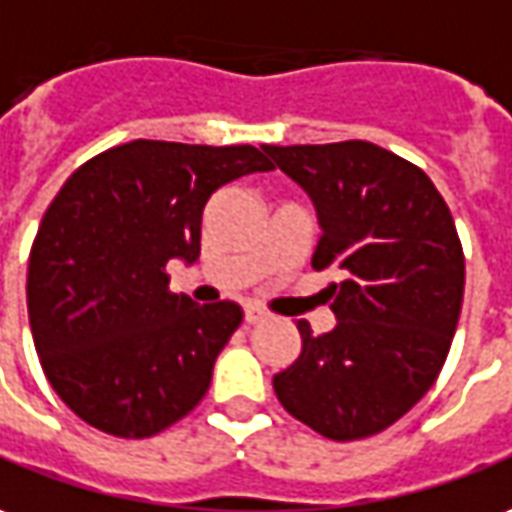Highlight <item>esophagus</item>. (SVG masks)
<instances>
[{
    "label": "esophagus",
    "mask_w": 512,
    "mask_h": 512,
    "mask_svg": "<svg viewBox=\"0 0 512 512\" xmlns=\"http://www.w3.org/2000/svg\"><path fill=\"white\" fill-rule=\"evenodd\" d=\"M264 317H267V312H264L262 306H253V303L245 306V323H250V326H253V323H262Z\"/></svg>",
    "instance_id": "1"
}]
</instances>
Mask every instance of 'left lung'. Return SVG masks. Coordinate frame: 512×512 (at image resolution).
I'll return each instance as SVG.
<instances>
[{"label":"left lung","mask_w":512,"mask_h":512,"mask_svg":"<svg viewBox=\"0 0 512 512\" xmlns=\"http://www.w3.org/2000/svg\"><path fill=\"white\" fill-rule=\"evenodd\" d=\"M312 197V267H337V326L298 320L301 357L273 376L281 407L329 440L396 424L435 384L460 320L465 256L424 169L370 142L264 147Z\"/></svg>","instance_id":"obj_1"}]
</instances>
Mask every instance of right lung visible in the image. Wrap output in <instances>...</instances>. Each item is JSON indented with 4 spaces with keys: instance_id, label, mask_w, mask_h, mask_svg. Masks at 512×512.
Segmentation results:
<instances>
[{
    "instance_id": "obj_1",
    "label": "right lung",
    "mask_w": 512,
    "mask_h": 512,
    "mask_svg": "<svg viewBox=\"0 0 512 512\" xmlns=\"http://www.w3.org/2000/svg\"><path fill=\"white\" fill-rule=\"evenodd\" d=\"M270 169L250 144L136 139L63 183L30 248L27 312L41 368L77 418L139 440L200 404L242 309L169 292L167 264L197 262L220 186Z\"/></svg>"
}]
</instances>
